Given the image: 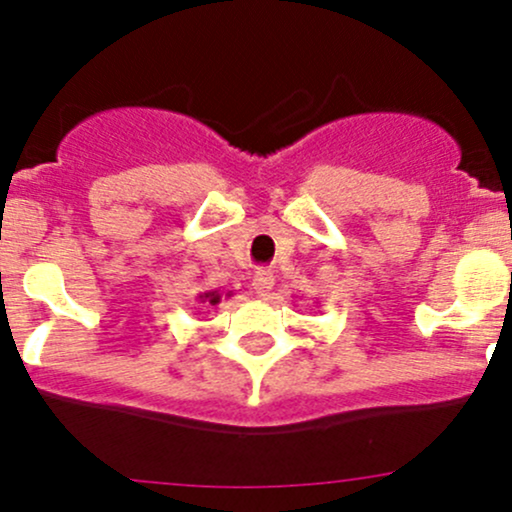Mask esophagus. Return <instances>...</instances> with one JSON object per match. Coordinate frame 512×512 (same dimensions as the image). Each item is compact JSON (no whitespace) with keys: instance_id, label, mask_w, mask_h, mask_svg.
Returning a JSON list of instances; mask_svg holds the SVG:
<instances>
[{"instance_id":"1","label":"esophagus","mask_w":512,"mask_h":512,"mask_svg":"<svg viewBox=\"0 0 512 512\" xmlns=\"http://www.w3.org/2000/svg\"><path fill=\"white\" fill-rule=\"evenodd\" d=\"M272 286H274L272 272H269V269H257L255 276H252V289H255L257 296L264 298L269 291H272Z\"/></svg>"}]
</instances>
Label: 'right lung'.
I'll return each instance as SVG.
<instances>
[{
	"label": "right lung",
	"mask_w": 512,
	"mask_h": 512,
	"mask_svg": "<svg viewBox=\"0 0 512 512\" xmlns=\"http://www.w3.org/2000/svg\"><path fill=\"white\" fill-rule=\"evenodd\" d=\"M231 296V293H228ZM197 301L202 305H219L221 303V293L219 291H204L197 293Z\"/></svg>",
	"instance_id": "1"
}]
</instances>
